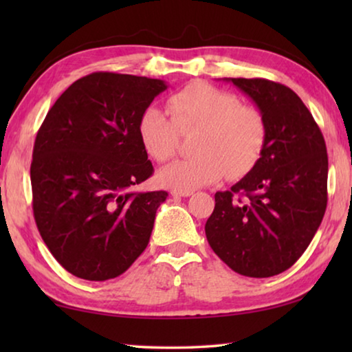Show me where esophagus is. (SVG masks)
I'll use <instances>...</instances> for the list:
<instances>
[{
  "label": "esophagus",
  "instance_id": "1",
  "mask_svg": "<svg viewBox=\"0 0 352 352\" xmlns=\"http://www.w3.org/2000/svg\"><path fill=\"white\" fill-rule=\"evenodd\" d=\"M170 194L174 195V197H189V195H192L194 192H192V190H189V189H178V188H175V189L170 190Z\"/></svg>",
  "mask_w": 352,
  "mask_h": 352
}]
</instances>
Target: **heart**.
Segmentation results:
<instances>
[{
  "label": "heart",
  "instance_id": "obj_1",
  "mask_svg": "<svg viewBox=\"0 0 352 352\" xmlns=\"http://www.w3.org/2000/svg\"><path fill=\"white\" fill-rule=\"evenodd\" d=\"M169 113L147 105L136 122L142 148L163 163L177 152L178 130L199 129L190 158L175 160L160 170L166 186L194 189L228 175L242 178L258 164L267 142V122L254 107L243 105L236 94L205 82L189 83L172 94Z\"/></svg>",
  "mask_w": 352,
  "mask_h": 352
}]
</instances>
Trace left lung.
I'll return each instance as SVG.
<instances>
[{"label": "left lung", "mask_w": 352, "mask_h": 352, "mask_svg": "<svg viewBox=\"0 0 352 352\" xmlns=\"http://www.w3.org/2000/svg\"><path fill=\"white\" fill-rule=\"evenodd\" d=\"M253 100L267 122L258 164L216 192L205 233L231 270L269 278L306 252L327 204V153L311 111L295 91L265 79L225 77Z\"/></svg>", "instance_id": "1"}]
</instances>
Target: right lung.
Instances as JSON below:
<instances>
[{"instance_id":"add662e5","label":"right lung","mask_w":352,"mask_h":352,"mask_svg":"<svg viewBox=\"0 0 352 352\" xmlns=\"http://www.w3.org/2000/svg\"><path fill=\"white\" fill-rule=\"evenodd\" d=\"M164 80L93 73L47 111L34 144L32 208L65 270L88 281L122 275L144 252L166 190L136 192L153 174L136 122Z\"/></svg>"}]
</instances>
